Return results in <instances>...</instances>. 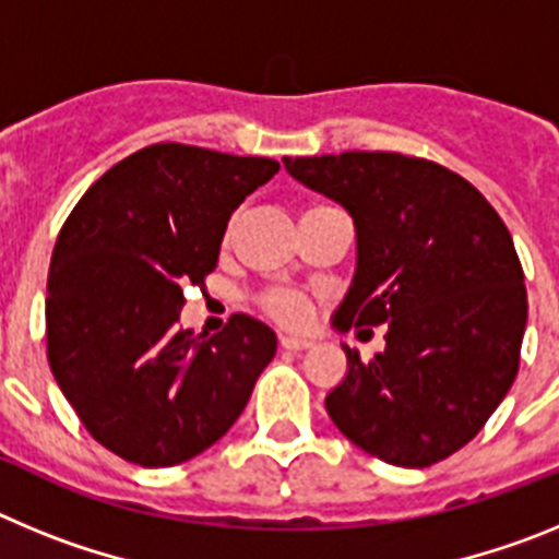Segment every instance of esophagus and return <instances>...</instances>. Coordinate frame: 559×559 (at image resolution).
<instances>
[{
  "instance_id": "obj_1",
  "label": "esophagus",
  "mask_w": 559,
  "mask_h": 559,
  "mask_svg": "<svg viewBox=\"0 0 559 559\" xmlns=\"http://www.w3.org/2000/svg\"><path fill=\"white\" fill-rule=\"evenodd\" d=\"M280 347L299 353V349L313 347V338H308V335H280Z\"/></svg>"
}]
</instances>
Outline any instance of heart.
<instances>
[{
  "label": "heart",
  "mask_w": 559,
  "mask_h": 559,
  "mask_svg": "<svg viewBox=\"0 0 559 559\" xmlns=\"http://www.w3.org/2000/svg\"><path fill=\"white\" fill-rule=\"evenodd\" d=\"M265 310L283 324H305L310 319V305L296 290H271L265 294Z\"/></svg>",
  "instance_id": "heart-1"
}]
</instances>
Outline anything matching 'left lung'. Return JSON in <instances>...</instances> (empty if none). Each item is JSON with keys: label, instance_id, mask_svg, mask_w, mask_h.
I'll list each match as a JSON object with an SVG mask.
<instances>
[{"label": "left lung", "instance_id": "obj_1", "mask_svg": "<svg viewBox=\"0 0 559 559\" xmlns=\"http://www.w3.org/2000/svg\"><path fill=\"white\" fill-rule=\"evenodd\" d=\"M285 170L349 212L355 274L333 328L389 324L372 360L347 353L328 394L349 442L397 467L464 448L507 397L526 288L510 229L459 173L386 151L288 159Z\"/></svg>", "mask_w": 559, "mask_h": 559}]
</instances>
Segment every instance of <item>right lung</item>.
<instances>
[{
    "instance_id": "add662e5",
    "label": "right lung",
    "mask_w": 559,
    "mask_h": 559,
    "mask_svg": "<svg viewBox=\"0 0 559 559\" xmlns=\"http://www.w3.org/2000/svg\"><path fill=\"white\" fill-rule=\"evenodd\" d=\"M280 170L159 142L103 173L63 224L47 280V358L86 431L142 467L215 445L276 353L235 313L212 338L181 330L187 285L218 263L231 212Z\"/></svg>"
}]
</instances>
